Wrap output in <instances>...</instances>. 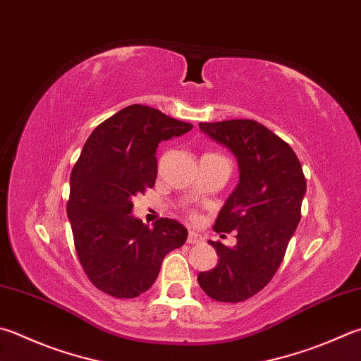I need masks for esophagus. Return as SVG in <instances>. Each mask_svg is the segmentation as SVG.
<instances>
[{
  "instance_id": "esophagus-1",
  "label": "esophagus",
  "mask_w": 361,
  "mask_h": 361,
  "mask_svg": "<svg viewBox=\"0 0 361 361\" xmlns=\"http://www.w3.org/2000/svg\"><path fill=\"white\" fill-rule=\"evenodd\" d=\"M202 241H203L202 235H199L197 232L191 231V232L188 233V243H189V245H199V243H202Z\"/></svg>"
}]
</instances>
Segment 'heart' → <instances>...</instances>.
Instances as JSON below:
<instances>
[{
  "label": "heart",
  "instance_id": "b5f03b06",
  "mask_svg": "<svg viewBox=\"0 0 361 361\" xmlns=\"http://www.w3.org/2000/svg\"><path fill=\"white\" fill-rule=\"evenodd\" d=\"M188 214H189V218H191V219H195V213L194 212H189Z\"/></svg>",
  "mask_w": 361,
  "mask_h": 361
}]
</instances>
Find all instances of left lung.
Listing matches in <instances>:
<instances>
[{"mask_svg": "<svg viewBox=\"0 0 361 361\" xmlns=\"http://www.w3.org/2000/svg\"><path fill=\"white\" fill-rule=\"evenodd\" d=\"M213 140L237 156L240 183L216 218L214 232L235 231L237 245L209 241L218 265L199 273L208 297L240 303L270 283L301 219L303 169L287 142L254 120L199 123Z\"/></svg>", "mask_w": 361, "mask_h": 361, "instance_id": "left-lung-1", "label": "left lung"}]
</instances>
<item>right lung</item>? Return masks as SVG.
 I'll return each mask as SVG.
<instances>
[{
  "label": "right lung",
  "instance_id": "add662e5",
  "mask_svg": "<svg viewBox=\"0 0 361 361\" xmlns=\"http://www.w3.org/2000/svg\"><path fill=\"white\" fill-rule=\"evenodd\" d=\"M191 123L134 104L107 118L85 142L71 173L68 216L78 262L90 283L115 298H135L158 278L161 264L185 245L188 231L161 218L135 219L133 197L154 186L156 148L191 130Z\"/></svg>",
  "mask_w": 361,
  "mask_h": 361
}]
</instances>
